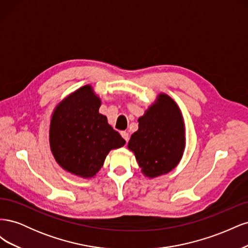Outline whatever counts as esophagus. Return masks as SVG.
<instances>
[{
  "instance_id": "1",
  "label": "esophagus",
  "mask_w": 248,
  "mask_h": 248,
  "mask_svg": "<svg viewBox=\"0 0 248 248\" xmlns=\"http://www.w3.org/2000/svg\"><path fill=\"white\" fill-rule=\"evenodd\" d=\"M121 136H122V138L126 140V141H128V140H129V136H128V133H127L126 131H122L121 132Z\"/></svg>"
}]
</instances>
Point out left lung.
<instances>
[{"mask_svg": "<svg viewBox=\"0 0 248 248\" xmlns=\"http://www.w3.org/2000/svg\"><path fill=\"white\" fill-rule=\"evenodd\" d=\"M138 121L139 129L131 136L128 149L141 172L148 178L168 174L178 166L185 149V125L178 104L160 93Z\"/></svg>", "mask_w": 248, "mask_h": 248, "instance_id": "1", "label": "left lung"}]
</instances>
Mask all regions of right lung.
I'll list each match as a JSON object with an SVG mask.
<instances>
[{
    "instance_id": "obj_1",
    "label": "right lung",
    "mask_w": 248,
    "mask_h": 248,
    "mask_svg": "<svg viewBox=\"0 0 248 248\" xmlns=\"http://www.w3.org/2000/svg\"><path fill=\"white\" fill-rule=\"evenodd\" d=\"M100 106L99 96L87 85L59 102L50 119L49 145L56 161L85 179L96 176L110 150L125 145L108 118L99 114Z\"/></svg>"
}]
</instances>
